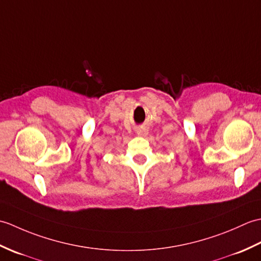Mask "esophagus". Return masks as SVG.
I'll list each match as a JSON object with an SVG mask.
<instances>
[{"label": "esophagus", "instance_id": "esophagus-1", "mask_svg": "<svg viewBox=\"0 0 261 261\" xmlns=\"http://www.w3.org/2000/svg\"><path fill=\"white\" fill-rule=\"evenodd\" d=\"M136 132H137V135L140 137H145L148 135V131L145 129V127H138Z\"/></svg>", "mask_w": 261, "mask_h": 261}]
</instances>
